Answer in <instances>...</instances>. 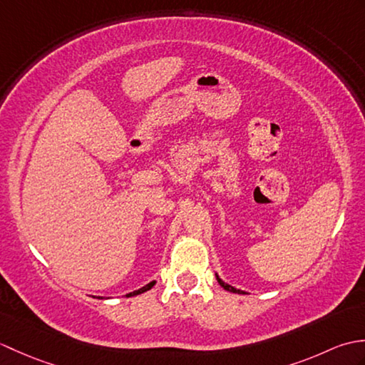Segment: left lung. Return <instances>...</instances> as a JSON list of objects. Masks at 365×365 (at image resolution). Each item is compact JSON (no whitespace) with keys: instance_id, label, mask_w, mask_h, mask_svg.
<instances>
[{"instance_id":"obj_1","label":"left lung","mask_w":365,"mask_h":365,"mask_svg":"<svg viewBox=\"0 0 365 365\" xmlns=\"http://www.w3.org/2000/svg\"><path fill=\"white\" fill-rule=\"evenodd\" d=\"M216 276V281H218V284L222 287V289L224 290H227V292H232V293H240V294H242V293H245L243 290H238V289H235V287H232V285H229V284H226V282H224L222 281V279L218 276V274H215Z\"/></svg>"}]
</instances>
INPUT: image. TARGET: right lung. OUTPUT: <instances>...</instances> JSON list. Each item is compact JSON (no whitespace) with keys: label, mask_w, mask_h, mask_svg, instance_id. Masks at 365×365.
Returning a JSON list of instances; mask_svg holds the SVG:
<instances>
[{"label":"right lung","mask_w":365,"mask_h":365,"mask_svg":"<svg viewBox=\"0 0 365 365\" xmlns=\"http://www.w3.org/2000/svg\"><path fill=\"white\" fill-rule=\"evenodd\" d=\"M153 285H155V281H152V282H149L147 285L141 287V289H139V290H135V292L128 293V294H127V298H128V297H136V294H139V293H144V292H147V290H150ZM98 299H103V297H98Z\"/></svg>","instance_id":"right-lung-1"}]
</instances>
